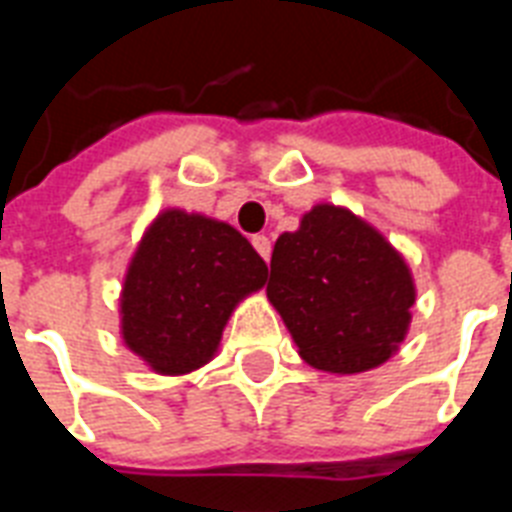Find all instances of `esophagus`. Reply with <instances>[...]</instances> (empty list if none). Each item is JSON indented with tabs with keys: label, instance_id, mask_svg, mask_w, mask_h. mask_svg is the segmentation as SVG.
I'll use <instances>...</instances> for the list:
<instances>
[{
	"label": "esophagus",
	"instance_id": "34e87169",
	"mask_svg": "<svg viewBox=\"0 0 512 512\" xmlns=\"http://www.w3.org/2000/svg\"><path fill=\"white\" fill-rule=\"evenodd\" d=\"M252 247L257 249V255L263 257V260H268V257H271V239H268V236H263V233L252 236Z\"/></svg>",
	"mask_w": 512,
	"mask_h": 512
}]
</instances>
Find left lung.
I'll list each match as a JSON object with an SVG mask.
<instances>
[{
	"label": "left lung",
	"mask_w": 512,
	"mask_h": 512,
	"mask_svg": "<svg viewBox=\"0 0 512 512\" xmlns=\"http://www.w3.org/2000/svg\"><path fill=\"white\" fill-rule=\"evenodd\" d=\"M268 300L305 364L361 374L396 356L417 300L404 255L364 217L316 204L271 255Z\"/></svg>",
	"instance_id": "8db88e82"
}]
</instances>
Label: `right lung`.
Returning a JSON list of instances; mask_svg holds the SVG:
<instances>
[{
	"label": "right lung",
	"instance_id": "right-lung-1",
	"mask_svg": "<svg viewBox=\"0 0 512 512\" xmlns=\"http://www.w3.org/2000/svg\"><path fill=\"white\" fill-rule=\"evenodd\" d=\"M265 279L268 265L233 225L167 207L130 257L119 335L151 372L191 374L217 356L231 313Z\"/></svg>",
	"mask_w": 512,
	"mask_h": 512
}]
</instances>
